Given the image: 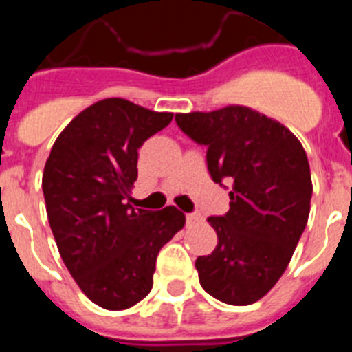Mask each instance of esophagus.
I'll list each match as a JSON object with an SVG mask.
<instances>
[{
  "label": "esophagus",
  "instance_id": "esophagus-1",
  "mask_svg": "<svg viewBox=\"0 0 352 352\" xmlns=\"http://www.w3.org/2000/svg\"><path fill=\"white\" fill-rule=\"evenodd\" d=\"M201 220H203V217H201L199 213H188V214H186V223H188V226H195V223H199Z\"/></svg>",
  "mask_w": 352,
  "mask_h": 352
}]
</instances>
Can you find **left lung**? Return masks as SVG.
Listing matches in <instances>:
<instances>
[{"mask_svg": "<svg viewBox=\"0 0 352 352\" xmlns=\"http://www.w3.org/2000/svg\"><path fill=\"white\" fill-rule=\"evenodd\" d=\"M179 129L206 146L214 183H231L223 217H210L219 243L195 261L204 291L229 305H250L287 268L310 213L312 178L298 138L245 105L176 114Z\"/></svg>", "mask_w": 352, "mask_h": 352, "instance_id": "1", "label": "left lung"}]
</instances>
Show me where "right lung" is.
<instances>
[{
	"label": "right lung",
	"instance_id": "add662e5",
	"mask_svg": "<svg viewBox=\"0 0 352 352\" xmlns=\"http://www.w3.org/2000/svg\"><path fill=\"white\" fill-rule=\"evenodd\" d=\"M173 113L105 98L65 126L43 167L47 219L65 266L102 309L125 310L153 287L160 248L185 226L174 206L135 210L139 148Z\"/></svg>",
	"mask_w": 352,
	"mask_h": 352
}]
</instances>
